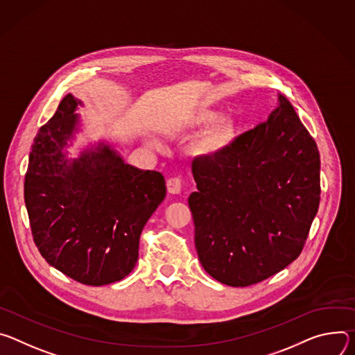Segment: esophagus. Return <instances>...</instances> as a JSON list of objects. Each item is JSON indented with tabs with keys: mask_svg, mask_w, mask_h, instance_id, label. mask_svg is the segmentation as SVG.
I'll list each match as a JSON object with an SVG mask.
<instances>
[{
	"mask_svg": "<svg viewBox=\"0 0 355 355\" xmlns=\"http://www.w3.org/2000/svg\"><path fill=\"white\" fill-rule=\"evenodd\" d=\"M166 187H168V191L172 193V194H179L182 191V180L179 178H171L168 182H166Z\"/></svg>",
	"mask_w": 355,
	"mask_h": 355,
	"instance_id": "34e87169",
	"label": "esophagus"
}]
</instances>
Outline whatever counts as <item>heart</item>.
I'll return each mask as SVG.
<instances>
[{
	"label": "heart",
	"mask_w": 355,
	"mask_h": 355,
	"mask_svg": "<svg viewBox=\"0 0 355 355\" xmlns=\"http://www.w3.org/2000/svg\"><path fill=\"white\" fill-rule=\"evenodd\" d=\"M218 111L214 108H200L194 111L187 120V128H202L207 123V128L196 141L194 150L203 157H217L224 153L237 137V124L231 116H216Z\"/></svg>",
	"instance_id": "obj_1"
}]
</instances>
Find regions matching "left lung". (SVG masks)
<instances>
[{"instance_id": "left-lung-1", "label": "left lung", "mask_w": 355, "mask_h": 355, "mask_svg": "<svg viewBox=\"0 0 355 355\" xmlns=\"http://www.w3.org/2000/svg\"><path fill=\"white\" fill-rule=\"evenodd\" d=\"M191 172L194 245L210 277L250 286L300 255L320 203V156L285 96L268 121L220 156L196 157Z\"/></svg>"}]
</instances>
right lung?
I'll return each instance as SVG.
<instances>
[{"label":"right lung","instance_id":"obj_1","mask_svg":"<svg viewBox=\"0 0 355 355\" xmlns=\"http://www.w3.org/2000/svg\"><path fill=\"white\" fill-rule=\"evenodd\" d=\"M67 94L39 128L24 198L35 245L49 265L90 286L124 279L138 261L139 235L165 196L162 173L141 171L105 144L69 161L77 105Z\"/></svg>","mask_w":355,"mask_h":355}]
</instances>
